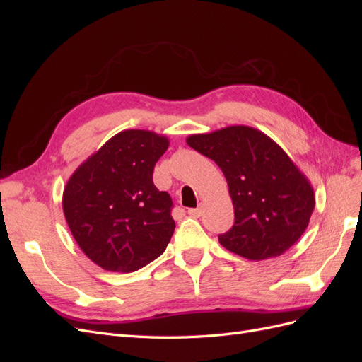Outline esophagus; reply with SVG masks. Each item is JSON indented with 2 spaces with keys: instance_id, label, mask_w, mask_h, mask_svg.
I'll use <instances>...</instances> for the list:
<instances>
[{
  "instance_id": "34e87169",
  "label": "esophagus",
  "mask_w": 362,
  "mask_h": 362,
  "mask_svg": "<svg viewBox=\"0 0 362 362\" xmlns=\"http://www.w3.org/2000/svg\"><path fill=\"white\" fill-rule=\"evenodd\" d=\"M187 213H189L190 217H201L202 213H204V206L199 205V206H196V208H190Z\"/></svg>"
}]
</instances>
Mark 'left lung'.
I'll return each mask as SVG.
<instances>
[{
  "mask_svg": "<svg viewBox=\"0 0 362 362\" xmlns=\"http://www.w3.org/2000/svg\"><path fill=\"white\" fill-rule=\"evenodd\" d=\"M187 144L222 169L235 222L218 242L247 259L278 257L308 226L314 192L275 141L250 127H228L194 134Z\"/></svg>",
  "mask_w": 362,
  "mask_h": 362,
  "instance_id": "left-lung-1",
  "label": "left lung"
}]
</instances>
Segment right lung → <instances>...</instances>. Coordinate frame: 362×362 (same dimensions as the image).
<instances>
[{
	"label": "right lung",
	"mask_w": 362,
	"mask_h": 362,
	"mask_svg": "<svg viewBox=\"0 0 362 362\" xmlns=\"http://www.w3.org/2000/svg\"><path fill=\"white\" fill-rule=\"evenodd\" d=\"M166 137L127 129L75 170L63 193V211L81 250L110 272H136L158 258L175 229L173 202L154 181Z\"/></svg>",
	"instance_id": "add662e5"
}]
</instances>
